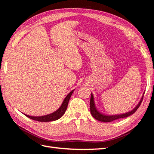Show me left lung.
<instances>
[{
	"label": "left lung",
	"mask_w": 154,
	"mask_h": 154,
	"mask_svg": "<svg viewBox=\"0 0 154 154\" xmlns=\"http://www.w3.org/2000/svg\"><path fill=\"white\" fill-rule=\"evenodd\" d=\"M143 98V95L141 97L140 101H139V103L137 104V105L135 107L133 110H132L130 112H127V113L122 114H117V115H105V114H103V113H101L96 108L95 103H94V96H93L92 93H91V101H90L91 113L93 117H94L96 119L98 120V121H100V122H106V123L112 122V121H114V120L118 119H120V118H127V117H128V116H130V115H132V114H134L135 112H136L138 109L139 106H140V105L141 103Z\"/></svg>",
	"instance_id": "8db88e82"
}]
</instances>
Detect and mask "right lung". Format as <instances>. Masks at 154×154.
Listing matches in <instances>:
<instances>
[{
	"label": "right lung",
	"mask_w": 154,
	"mask_h": 154,
	"mask_svg": "<svg viewBox=\"0 0 154 154\" xmlns=\"http://www.w3.org/2000/svg\"><path fill=\"white\" fill-rule=\"evenodd\" d=\"M74 90L71 91L66 97V98L64 99L62 105L60 106V108L56 110L54 112L42 116H31L27 114H24L27 118H29L32 120L37 121V122H53V121H56L60 118L62 117V116L66 112V111L67 108V105L69 101L71 98V96Z\"/></svg>",
	"instance_id": "right-lung-1"
}]
</instances>
